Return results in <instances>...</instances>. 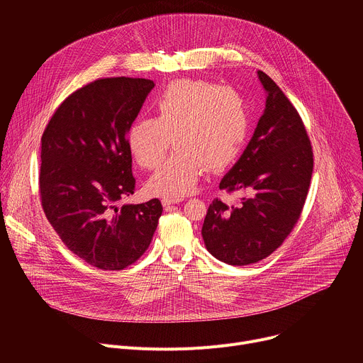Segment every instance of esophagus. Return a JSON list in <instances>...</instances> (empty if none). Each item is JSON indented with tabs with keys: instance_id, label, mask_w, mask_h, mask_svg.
I'll use <instances>...</instances> for the list:
<instances>
[{
	"instance_id": "obj_1",
	"label": "esophagus",
	"mask_w": 363,
	"mask_h": 363,
	"mask_svg": "<svg viewBox=\"0 0 363 363\" xmlns=\"http://www.w3.org/2000/svg\"><path fill=\"white\" fill-rule=\"evenodd\" d=\"M177 202H178V201H172V199H167V198H164V199H162V205L165 206V210H167V211H168V210H171V206H172V205H175Z\"/></svg>"
}]
</instances>
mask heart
Returning a JSON list of instances; mask_svg holds the SVG:
<instances>
[{"label": "heart", "mask_w": 363, "mask_h": 363, "mask_svg": "<svg viewBox=\"0 0 363 363\" xmlns=\"http://www.w3.org/2000/svg\"><path fill=\"white\" fill-rule=\"evenodd\" d=\"M155 118L133 122L128 146L142 168L153 169L175 143L177 150L146 184L149 194L172 201L195 189L205 167L221 171L231 165L250 130L244 97L205 80L172 82L155 101Z\"/></svg>", "instance_id": "b5f03b06"}]
</instances>
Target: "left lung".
Here are the masks:
<instances>
[{"instance_id":"obj_1","label":"left lung","mask_w":363,"mask_h":363,"mask_svg":"<svg viewBox=\"0 0 363 363\" xmlns=\"http://www.w3.org/2000/svg\"><path fill=\"white\" fill-rule=\"evenodd\" d=\"M266 109L238 162L220 189L242 191L238 206L220 198L202 225L206 250L231 266L252 264L276 251L297 224L313 172V149L304 123L280 87L258 70Z\"/></svg>"}]
</instances>
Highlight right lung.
I'll list each match as a JSON object with an SVG mask.
<instances>
[{"mask_svg": "<svg viewBox=\"0 0 363 363\" xmlns=\"http://www.w3.org/2000/svg\"><path fill=\"white\" fill-rule=\"evenodd\" d=\"M153 82L106 77L66 97L41 136L38 191L44 214L65 245L100 270H123L147 250L162 216L153 198L132 195L128 132Z\"/></svg>", "mask_w": 363, "mask_h": 363, "instance_id": "obj_1", "label": "right lung"}]
</instances>
